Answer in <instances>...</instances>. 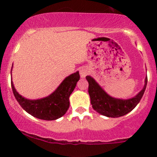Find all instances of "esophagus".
<instances>
[{
    "label": "esophagus",
    "mask_w": 157,
    "mask_h": 157,
    "mask_svg": "<svg viewBox=\"0 0 157 157\" xmlns=\"http://www.w3.org/2000/svg\"><path fill=\"white\" fill-rule=\"evenodd\" d=\"M90 72V70H89L88 67H83L80 69V77L83 78V77H85Z\"/></svg>",
    "instance_id": "1"
}]
</instances>
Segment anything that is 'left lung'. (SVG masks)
I'll return each mask as SVG.
<instances>
[{"instance_id":"8db88e82","label":"left lung","mask_w":157,"mask_h":157,"mask_svg":"<svg viewBox=\"0 0 157 157\" xmlns=\"http://www.w3.org/2000/svg\"><path fill=\"white\" fill-rule=\"evenodd\" d=\"M86 79L89 83L88 92L93 109L109 118H118L131 112L141 99L147 83L146 77L143 89L134 97L124 99L112 97L109 95L91 76H86Z\"/></svg>"}]
</instances>
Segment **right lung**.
<instances>
[{"instance_id":"1","label":"right lung","mask_w":157,"mask_h":157,"mask_svg":"<svg viewBox=\"0 0 157 157\" xmlns=\"http://www.w3.org/2000/svg\"><path fill=\"white\" fill-rule=\"evenodd\" d=\"M79 80L80 74L77 71L66 77L49 96L38 99H26L19 94L13 81L11 86L16 99L27 113L39 119L52 121L61 118L67 112L70 106L69 97Z\"/></svg>"}]
</instances>
